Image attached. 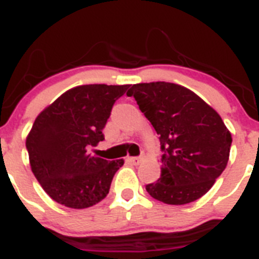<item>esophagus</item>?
<instances>
[{"instance_id": "1", "label": "esophagus", "mask_w": 259, "mask_h": 259, "mask_svg": "<svg viewBox=\"0 0 259 259\" xmlns=\"http://www.w3.org/2000/svg\"><path fill=\"white\" fill-rule=\"evenodd\" d=\"M129 162L137 166V164H140L142 162V156H132V158H129Z\"/></svg>"}]
</instances>
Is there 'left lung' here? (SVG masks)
<instances>
[{"label":"left lung","mask_w":259,"mask_h":259,"mask_svg":"<svg viewBox=\"0 0 259 259\" xmlns=\"http://www.w3.org/2000/svg\"><path fill=\"white\" fill-rule=\"evenodd\" d=\"M159 134L160 178L150 196L171 205L205 195L229 160L232 136L220 114L197 95L174 82L134 84L126 93Z\"/></svg>","instance_id":"8db88e82"}]
</instances>
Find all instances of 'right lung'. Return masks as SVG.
<instances>
[{"mask_svg":"<svg viewBox=\"0 0 259 259\" xmlns=\"http://www.w3.org/2000/svg\"><path fill=\"white\" fill-rule=\"evenodd\" d=\"M129 85L88 84L69 89L39 113L26 138L30 166L43 190L64 207H92L109 193L123 159L106 160L88 150L104 141L116 100Z\"/></svg>","mask_w":259,"mask_h":259,"instance_id":"add662e5","label":"right lung"}]
</instances>
